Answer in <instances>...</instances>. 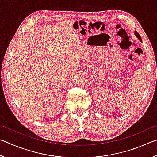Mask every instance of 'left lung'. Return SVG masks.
I'll list each match as a JSON object with an SVG mask.
<instances>
[{
    "label": "left lung",
    "instance_id": "left-lung-1",
    "mask_svg": "<svg viewBox=\"0 0 157 157\" xmlns=\"http://www.w3.org/2000/svg\"><path fill=\"white\" fill-rule=\"evenodd\" d=\"M134 34L135 35H136V36L137 37L138 39H139V40L140 41H142V40H141V37H140V34H139V33H138V32H136V31H135L134 32Z\"/></svg>",
    "mask_w": 157,
    "mask_h": 157
}]
</instances>
